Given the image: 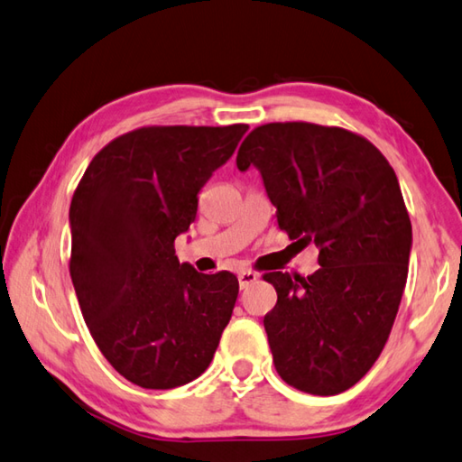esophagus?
<instances>
[{
  "instance_id": "obj_1",
  "label": "esophagus",
  "mask_w": 462,
  "mask_h": 462,
  "mask_svg": "<svg viewBox=\"0 0 462 462\" xmlns=\"http://www.w3.org/2000/svg\"><path fill=\"white\" fill-rule=\"evenodd\" d=\"M237 277H239L241 290H247L249 285H254L259 280V275L255 272H249V269H245V272H239Z\"/></svg>"
}]
</instances>
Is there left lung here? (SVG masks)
I'll return each instance as SVG.
<instances>
[{
  "mask_svg": "<svg viewBox=\"0 0 462 462\" xmlns=\"http://www.w3.org/2000/svg\"><path fill=\"white\" fill-rule=\"evenodd\" d=\"M251 164L280 229L319 247L313 275H263L275 370L301 393L339 394L378 360L404 293L412 225L396 172L364 136L313 123L254 128L237 152L239 171Z\"/></svg>",
  "mask_w": 462,
  "mask_h": 462,
  "instance_id": "1",
  "label": "left lung"
}]
</instances>
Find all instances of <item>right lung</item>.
Listing matches in <instances>:
<instances>
[{"label":"right lung","instance_id":"right-lung-1","mask_svg":"<svg viewBox=\"0 0 462 462\" xmlns=\"http://www.w3.org/2000/svg\"><path fill=\"white\" fill-rule=\"evenodd\" d=\"M247 128L130 130L94 156L74 190L76 298L104 358L136 386L169 390L201 376L229 324L237 277L179 263L175 239Z\"/></svg>","mask_w":462,"mask_h":462}]
</instances>
